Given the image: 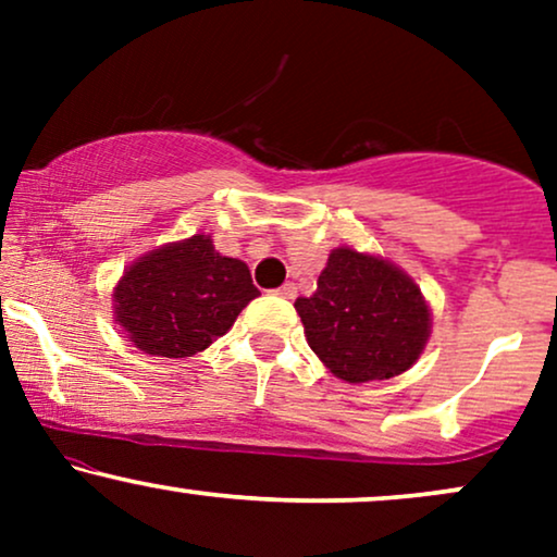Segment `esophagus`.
Returning a JSON list of instances; mask_svg holds the SVG:
<instances>
[{
  "instance_id": "1",
  "label": "esophagus",
  "mask_w": 557,
  "mask_h": 557,
  "mask_svg": "<svg viewBox=\"0 0 557 557\" xmlns=\"http://www.w3.org/2000/svg\"><path fill=\"white\" fill-rule=\"evenodd\" d=\"M274 296H280V298H296V285L285 283L283 287H277V290H274Z\"/></svg>"
}]
</instances>
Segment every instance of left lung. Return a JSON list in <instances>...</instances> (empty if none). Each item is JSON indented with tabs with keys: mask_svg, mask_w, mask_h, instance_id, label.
<instances>
[{
	"mask_svg": "<svg viewBox=\"0 0 557 557\" xmlns=\"http://www.w3.org/2000/svg\"><path fill=\"white\" fill-rule=\"evenodd\" d=\"M296 311L306 341L345 382L389 380L411 369L430 341V306L389 261L343 246L330 253L311 298Z\"/></svg>",
	"mask_w": 557,
	"mask_h": 557,
	"instance_id": "8db88e82",
	"label": "left lung"
}]
</instances>
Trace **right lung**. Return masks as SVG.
<instances>
[{"instance_id":"right-lung-1","label":"right lung","mask_w":557,"mask_h":557,"mask_svg":"<svg viewBox=\"0 0 557 557\" xmlns=\"http://www.w3.org/2000/svg\"><path fill=\"white\" fill-rule=\"evenodd\" d=\"M259 296L240 259L214 251L212 235L154 248L114 287V322L149 356L185 359L209 348Z\"/></svg>"}]
</instances>
